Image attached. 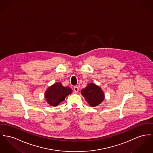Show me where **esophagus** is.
Wrapping results in <instances>:
<instances>
[{
    "instance_id": "1",
    "label": "esophagus",
    "mask_w": 153,
    "mask_h": 153,
    "mask_svg": "<svg viewBox=\"0 0 153 153\" xmlns=\"http://www.w3.org/2000/svg\"><path fill=\"white\" fill-rule=\"evenodd\" d=\"M74 92H75V93H78V91H79V88L78 86H75L74 87Z\"/></svg>"
}]
</instances>
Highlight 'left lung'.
<instances>
[{
  "label": "left lung",
  "instance_id": "1",
  "mask_svg": "<svg viewBox=\"0 0 153 153\" xmlns=\"http://www.w3.org/2000/svg\"><path fill=\"white\" fill-rule=\"evenodd\" d=\"M81 94L91 107H96L104 99V94L102 89L96 85L90 83L81 91Z\"/></svg>",
  "mask_w": 153,
  "mask_h": 153
}]
</instances>
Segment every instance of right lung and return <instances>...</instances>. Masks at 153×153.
<instances>
[{
	"mask_svg": "<svg viewBox=\"0 0 153 153\" xmlns=\"http://www.w3.org/2000/svg\"><path fill=\"white\" fill-rule=\"evenodd\" d=\"M72 92L68 86L64 87L61 83L57 82L51 85L45 92V97L47 102L52 106H57L65 100L66 96Z\"/></svg>",
	"mask_w": 153,
	"mask_h": 153,
	"instance_id": "right-lung-1",
	"label": "right lung"
}]
</instances>
